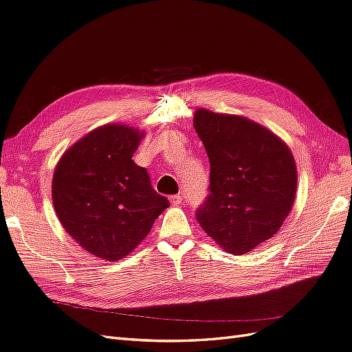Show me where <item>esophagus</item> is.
<instances>
[{
	"mask_svg": "<svg viewBox=\"0 0 352 352\" xmlns=\"http://www.w3.org/2000/svg\"><path fill=\"white\" fill-rule=\"evenodd\" d=\"M170 202H172V204L173 206H179L180 204V202H182V195H172V197H170Z\"/></svg>",
	"mask_w": 352,
	"mask_h": 352,
	"instance_id": "34e87169",
	"label": "esophagus"
}]
</instances>
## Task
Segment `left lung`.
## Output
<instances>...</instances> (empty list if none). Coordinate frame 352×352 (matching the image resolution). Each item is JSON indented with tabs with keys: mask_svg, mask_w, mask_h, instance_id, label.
Listing matches in <instances>:
<instances>
[{
	"mask_svg": "<svg viewBox=\"0 0 352 352\" xmlns=\"http://www.w3.org/2000/svg\"><path fill=\"white\" fill-rule=\"evenodd\" d=\"M194 127L210 160V195L197 211L207 235L230 254L273 238L296 195V164L285 141L238 114L197 109Z\"/></svg>",
	"mask_w": 352,
	"mask_h": 352,
	"instance_id": "1",
	"label": "left lung"
}]
</instances>
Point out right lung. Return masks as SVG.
I'll list each match as a JSON object with an SVG mask.
<instances>
[{"instance_id":"right-lung-1","label":"right lung","mask_w":352,"mask_h":352,"mask_svg":"<svg viewBox=\"0 0 352 352\" xmlns=\"http://www.w3.org/2000/svg\"><path fill=\"white\" fill-rule=\"evenodd\" d=\"M144 132L102 124L65 151L52 175V204L61 226L95 257L129 255L170 206L132 160Z\"/></svg>"}]
</instances>
